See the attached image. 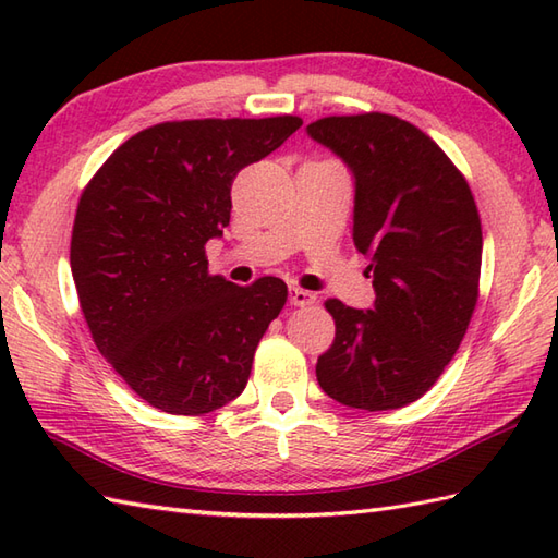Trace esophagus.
<instances>
[{
	"label": "esophagus",
	"mask_w": 558,
	"mask_h": 558,
	"mask_svg": "<svg viewBox=\"0 0 558 558\" xmlns=\"http://www.w3.org/2000/svg\"><path fill=\"white\" fill-rule=\"evenodd\" d=\"M316 302V294L302 288H290V304L294 306H312Z\"/></svg>",
	"instance_id": "34e87169"
}]
</instances>
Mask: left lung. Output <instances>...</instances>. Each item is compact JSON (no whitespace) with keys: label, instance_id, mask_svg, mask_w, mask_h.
<instances>
[{"label":"left lung","instance_id":"obj_1","mask_svg":"<svg viewBox=\"0 0 558 558\" xmlns=\"http://www.w3.org/2000/svg\"><path fill=\"white\" fill-rule=\"evenodd\" d=\"M306 132L354 174L352 236L376 290L369 312L326 300L336 340L316 362L318 386L348 408H405L444 374L475 312V198L436 141L396 114L324 117Z\"/></svg>","mask_w":558,"mask_h":558}]
</instances>
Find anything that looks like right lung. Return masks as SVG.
Instances as JSON below:
<instances>
[{"label": "right lung", "instance_id": "add662e5", "mask_svg": "<svg viewBox=\"0 0 558 558\" xmlns=\"http://www.w3.org/2000/svg\"><path fill=\"white\" fill-rule=\"evenodd\" d=\"M300 126L294 114L162 122L124 141L83 189L69 254L81 312L148 405L206 414L244 390L288 286L210 276L206 242L230 222L236 172Z\"/></svg>", "mask_w": 558, "mask_h": 558}]
</instances>
